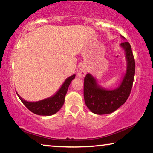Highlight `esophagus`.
<instances>
[{"label": "esophagus", "instance_id": "esophagus-1", "mask_svg": "<svg viewBox=\"0 0 153 153\" xmlns=\"http://www.w3.org/2000/svg\"><path fill=\"white\" fill-rule=\"evenodd\" d=\"M87 74V69L85 68H80L77 72V76L79 77H83Z\"/></svg>", "mask_w": 153, "mask_h": 153}]
</instances>
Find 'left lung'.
Listing matches in <instances>:
<instances>
[{
    "mask_svg": "<svg viewBox=\"0 0 153 153\" xmlns=\"http://www.w3.org/2000/svg\"><path fill=\"white\" fill-rule=\"evenodd\" d=\"M120 46L124 50L127 68L119 87L111 90L105 89L99 85L95 77L90 74H87L84 79L85 104L89 110L96 114L114 112L126 102L132 90L135 74V62L132 48L128 42L121 43Z\"/></svg>",
    "mask_w": 153,
    "mask_h": 153,
    "instance_id": "obj_1",
    "label": "left lung"
}]
</instances>
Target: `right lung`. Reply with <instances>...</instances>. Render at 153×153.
<instances>
[{
    "instance_id": "right-lung-1",
    "label": "right lung",
    "mask_w": 153,
    "mask_h": 153,
    "mask_svg": "<svg viewBox=\"0 0 153 153\" xmlns=\"http://www.w3.org/2000/svg\"><path fill=\"white\" fill-rule=\"evenodd\" d=\"M75 76L76 75L74 74L71 76L67 77L60 89L57 91V93L51 97L37 101V102H28L23 99L18 94H16L23 105L34 114L40 116H51L55 114L63 106L64 98H65L68 86L73 79L75 78Z\"/></svg>"
}]
</instances>
